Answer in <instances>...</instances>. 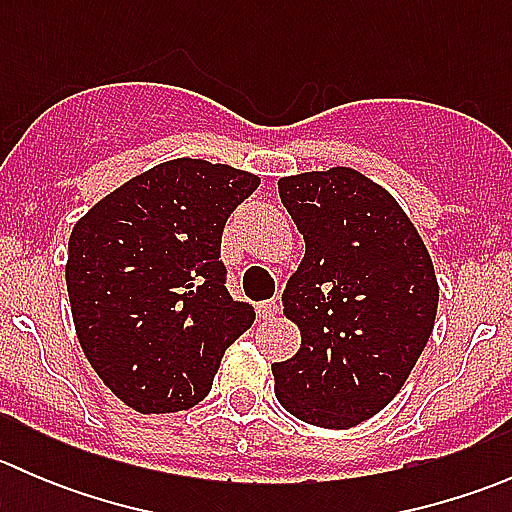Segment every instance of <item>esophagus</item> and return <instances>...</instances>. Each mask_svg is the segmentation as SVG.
<instances>
[{
  "label": "esophagus",
  "instance_id": "obj_1",
  "mask_svg": "<svg viewBox=\"0 0 512 512\" xmlns=\"http://www.w3.org/2000/svg\"><path fill=\"white\" fill-rule=\"evenodd\" d=\"M257 314H260V319H275L280 314V304H277V299H267V302L257 304Z\"/></svg>",
  "mask_w": 512,
  "mask_h": 512
}]
</instances>
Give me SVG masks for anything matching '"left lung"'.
Listing matches in <instances>:
<instances>
[{"instance_id":"obj_1","label":"left lung","mask_w":512,"mask_h":512,"mask_svg":"<svg viewBox=\"0 0 512 512\" xmlns=\"http://www.w3.org/2000/svg\"><path fill=\"white\" fill-rule=\"evenodd\" d=\"M304 237L282 307L302 334L272 366L282 409L322 428H352L401 391L426 349L438 282L421 235L394 195L354 168L280 178Z\"/></svg>"}]
</instances>
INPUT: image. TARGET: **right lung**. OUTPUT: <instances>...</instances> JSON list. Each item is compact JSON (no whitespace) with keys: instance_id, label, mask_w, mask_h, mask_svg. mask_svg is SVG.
Listing matches in <instances>:
<instances>
[{"instance_id":"right-lung-1","label":"right lung","mask_w":512,"mask_h":512,"mask_svg":"<svg viewBox=\"0 0 512 512\" xmlns=\"http://www.w3.org/2000/svg\"><path fill=\"white\" fill-rule=\"evenodd\" d=\"M260 178L175 158L98 200L74 225L66 289L76 337L103 384L138 414L193 409L225 349L252 327L220 260L223 227Z\"/></svg>"}]
</instances>
